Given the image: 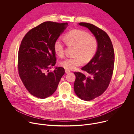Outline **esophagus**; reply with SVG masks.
<instances>
[{
  "mask_svg": "<svg viewBox=\"0 0 134 134\" xmlns=\"http://www.w3.org/2000/svg\"><path fill=\"white\" fill-rule=\"evenodd\" d=\"M65 72H66V74H68V73H69V72H70V71H69V70L66 69V70H65Z\"/></svg>",
  "mask_w": 134,
  "mask_h": 134,
  "instance_id": "34e87169",
  "label": "esophagus"
}]
</instances>
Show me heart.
Returning a JSON list of instances; mask_svg holds the SVG:
<instances>
[{
	"instance_id": "1",
	"label": "heart",
	"mask_w": 134,
	"mask_h": 134,
	"mask_svg": "<svg viewBox=\"0 0 134 134\" xmlns=\"http://www.w3.org/2000/svg\"><path fill=\"white\" fill-rule=\"evenodd\" d=\"M65 40L68 45L76 48L74 53L75 57L66 58L60 63V65L66 69H74L81 65L83 61L85 63L90 62L98 49L97 39L83 30H71L65 35ZM54 50L58 56H64V42L60 38L57 39L54 42Z\"/></svg>"
}]
</instances>
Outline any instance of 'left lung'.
<instances>
[{
  "label": "left lung",
  "mask_w": 134,
  "mask_h": 134,
  "mask_svg": "<svg viewBox=\"0 0 134 134\" xmlns=\"http://www.w3.org/2000/svg\"><path fill=\"white\" fill-rule=\"evenodd\" d=\"M88 28L98 40L96 53L81 72H74L76 80L74 85L77 96L84 101H91L102 95L110 83L114 64V52L112 42L107 33L93 24L80 23Z\"/></svg>",
  "instance_id": "8db88e82"
}]
</instances>
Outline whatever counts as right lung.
Returning a JSON list of instances; mask_svg holds the SVG:
<instances>
[{
  "instance_id": "obj_1",
  "label": "right lung",
  "mask_w": 134,
  "mask_h": 134,
  "mask_svg": "<svg viewBox=\"0 0 134 134\" xmlns=\"http://www.w3.org/2000/svg\"><path fill=\"white\" fill-rule=\"evenodd\" d=\"M67 25L43 22L30 30L22 40L18 50V74L25 88L34 97H50L65 74L63 67H56L53 71L49 69L56 63L54 42Z\"/></svg>"
}]
</instances>
